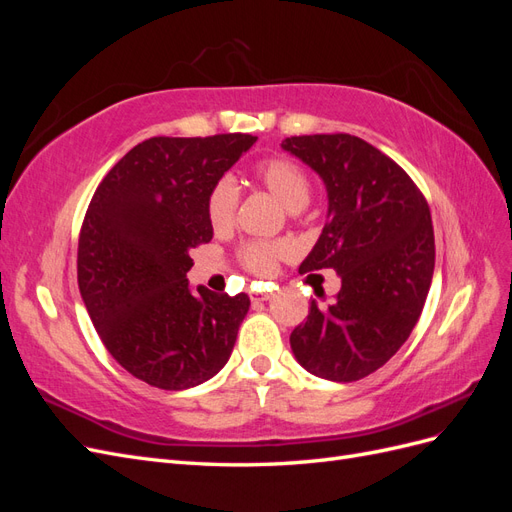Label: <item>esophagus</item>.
Masks as SVG:
<instances>
[{
    "mask_svg": "<svg viewBox=\"0 0 512 512\" xmlns=\"http://www.w3.org/2000/svg\"><path fill=\"white\" fill-rule=\"evenodd\" d=\"M273 297V290L271 288H254L252 290V303H262V301H269Z\"/></svg>",
    "mask_w": 512,
    "mask_h": 512,
    "instance_id": "34e87169",
    "label": "esophagus"
}]
</instances>
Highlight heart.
I'll return each mask as SVG.
<instances>
[{
  "instance_id": "b5f03b06",
  "label": "heart",
  "mask_w": 512,
  "mask_h": 512,
  "mask_svg": "<svg viewBox=\"0 0 512 512\" xmlns=\"http://www.w3.org/2000/svg\"><path fill=\"white\" fill-rule=\"evenodd\" d=\"M254 179L282 200L288 211L297 213L309 203L312 179L307 170L290 158L275 156L256 164ZM239 205V190L230 177H220L207 194V218L215 230H226L235 222ZM294 254V245L286 239L280 241H250L241 247L239 258L252 273L271 275L280 258Z\"/></svg>"
}]
</instances>
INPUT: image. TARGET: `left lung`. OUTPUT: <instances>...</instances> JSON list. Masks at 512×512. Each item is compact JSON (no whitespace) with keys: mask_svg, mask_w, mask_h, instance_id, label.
Returning a JSON list of instances; mask_svg holds the SVG:
<instances>
[{"mask_svg":"<svg viewBox=\"0 0 512 512\" xmlns=\"http://www.w3.org/2000/svg\"><path fill=\"white\" fill-rule=\"evenodd\" d=\"M282 147L329 194L327 224L299 273L342 277L331 305H309L290 348L309 374L361 380L404 346L423 312L436 265L429 205L404 168L359 136H290Z\"/></svg>","mask_w":512,"mask_h":512,"instance_id":"obj_1","label":"left lung"}]
</instances>
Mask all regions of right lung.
<instances>
[{
  "label": "right lung",
  "mask_w": 512,
  "mask_h": 512,
  "mask_svg": "<svg viewBox=\"0 0 512 512\" xmlns=\"http://www.w3.org/2000/svg\"><path fill=\"white\" fill-rule=\"evenodd\" d=\"M256 143L252 134L153 136L98 185L79 237V290L113 359L138 380L183 391L230 359L250 297L190 290V250L213 237L211 185Z\"/></svg>",
  "instance_id": "1"
}]
</instances>
